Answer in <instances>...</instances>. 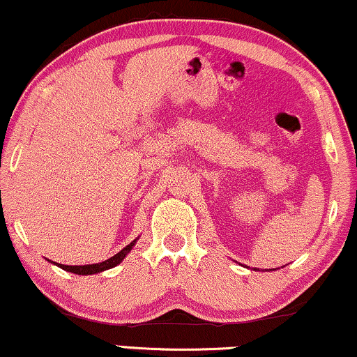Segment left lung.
Returning a JSON list of instances; mask_svg holds the SVG:
<instances>
[{
  "mask_svg": "<svg viewBox=\"0 0 357 357\" xmlns=\"http://www.w3.org/2000/svg\"><path fill=\"white\" fill-rule=\"evenodd\" d=\"M252 271H259V268H256V267H255V268H252ZM268 271H272V268H268Z\"/></svg>",
  "mask_w": 357,
  "mask_h": 357,
  "instance_id": "obj_1",
  "label": "left lung"
}]
</instances>
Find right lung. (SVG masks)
<instances>
[{"label":"right lung","instance_id":"1","mask_svg":"<svg viewBox=\"0 0 357 357\" xmlns=\"http://www.w3.org/2000/svg\"><path fill=\"white\" fill-rule=\"evenodd\" d=\"M138 240V238H137ZM137 240H133L130 245H127L123 250H121L117 252V255H114L112 257H109V259L102 261V262H98V264H86V266H64V264H54L63 268V271H67V272H72V273H77V275H93V273H100V272H105L107 271V268H112L121 264V262L123 261V257H126L128 252L132 251V248L135 246ZM50 261V259H48ZM53 262V261H50Z\"/></svg>","mask_w":357,"mask_h":357}]
</instances>
